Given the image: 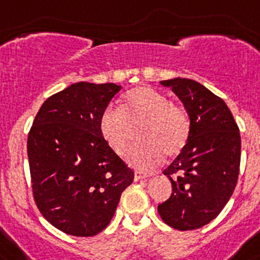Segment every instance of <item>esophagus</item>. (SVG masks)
I'll return each instance as SVG.
<instances>
[{"label":"esophagus","instance_id":"esophagus-1","mask_svg":"<svg viewBox=\"0 0 260 260\" xmlns=\"http://www.w3.org/2000/svg\"><path fill=\"white\" fill-rule=\"evenodd\" d=\"M153 173H149V171H144V170H136L135 171V179L140 180L144 179V178H149L152 177Z\"/></svg>","mask_w":260,"mask_h":260}]
</instances>
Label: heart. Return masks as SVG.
Masks as SVG:
<instances>
[{
  "instance_id": "obj_1",
  "label": "heart",
  "mask_w": 260,
  "mask_h": 260,
  "mask_svg": "<svg viewBox=\"0 0 260 260\" xmlns=\"http://www.w3.org/2000/svg\"><path fill=\"white\" fill-rule=\"evenodd\" d=\"M143 121L141 140L129 153V162L137 168H150L162 157L178 155L187 145L191 133L189 117L183 108L148 86L125 94L121 108L108 106L99 119V131L116 154H127L132 141V127Z\"/></svg>"
}]
</instances>
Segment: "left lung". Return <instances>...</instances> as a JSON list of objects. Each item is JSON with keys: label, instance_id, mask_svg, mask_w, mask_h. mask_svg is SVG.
I'll return each instance as SVG.
<instances>
[{"label": "left lung", "instance_id": "left-lung-1", "mask_svg": "<svg viewBox=\"0 0 260 260\" xmlns=\"http://www.w3.org/2000/svg\"><path fill=\"white\" fill-rule=\"evenodd\" d=\"M182 101L191 123L187 145L164 170L173 193L158 205L162 220L178 230L209 224L233 195L241 164V136L226 103L188 78L161 81Z\"/></svg>", "mask_w": 260, "mask_h": 260}]
</instances>
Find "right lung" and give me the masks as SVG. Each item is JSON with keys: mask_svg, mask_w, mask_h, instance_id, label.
Wrapping results in <instances>:
<instances>
[{"mask_svg": "<svg viewBox=\"0 0 260 260\" xmlns=\"http://www.w3.org/2000/svg\"><path fill=\"white\" fill-rule=\"evenodd\" d=\"M121 87L77 82L43 103L27 139L34 200L64 233L91 237L108 224L133 170L99 131V119Z\"/></svg>", "mask_w": 260, "mask_h": 260, "instance_id": "1", "label": "right lung"}]
</instances>
